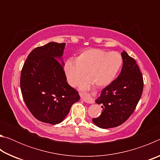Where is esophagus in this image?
<instances>
[{"label": "esophagus", "instance_id": "34e87169", "mask_svg": "<svg viewBox=\"0 0 160 160\" xmlns=\"http://www.w3.org/2000/svg\"><path fill=\"white\" fill-rule=\"evenodd\" d=\"M80 97L84 102H86V103H88V104H92V103L94 102L92 97H91L90 94L81 93L80 94Z\"/></svg>", "mask_w": 160, "mask_h": 160}]
</instances>
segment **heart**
Segmentation results:
<instances>
[{
	"mask_svg": "<svg viewBox=\"0 0 160 160\" xmlns=\"http://www.w3.org/2000/svg\"><path fill=\"white\" fill-rule=\"evenodd\" d=\"M122 63V56L118 52L89 48L82 51L77 60L68 58L64 64V72L68 82L72 87L78 85L88 74L90 80L82 83L81 88L87 89L92 82L102 88L113 82Z\"/></svg>",
	"mask_w": 160,
	"mask_h": 160,
	"instance_id": "b5f03b06",
	"label": "heart"
}]
</instances>
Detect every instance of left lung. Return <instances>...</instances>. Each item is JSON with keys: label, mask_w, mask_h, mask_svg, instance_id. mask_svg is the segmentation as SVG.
<instances>
[{"label": "left lung", "mask_w": 160, "mask_h": 160, "mask_svg": "<svg viewBox=\"0 0 160 160\" xmlns=\"http://www.w3.org/2000/svg\"><path fill=\"white\" fill-rule=\"evenodd\" d=\"M123 66L121 73L103 89L96 103L102 104V113L92 119L99 128H114L123 123L135 111L141 97L143 78L133 58L125 51L121 53Z\"/></svg>", "instance_id": "left-lung-1"}]
</instances>
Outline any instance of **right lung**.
<instances>
[{
    "label": "right lung",
    "instance_id": "obj_1",
    "mask_svg": "<svg viewBox=\"0 0 160 160\" xmlns=\"http://www.w3.org/2000/svg\"><path fill=\"white\" fill-rule=\"evenodd\" d=\"M66 43L49 42L29 54L20 75V89L29 112L37 120L55 125L63 121L80 99L68 85L61 56Z\"/></svg>",
    "mask_w": 160,
    "mask_h": 160
}]
</instances>
